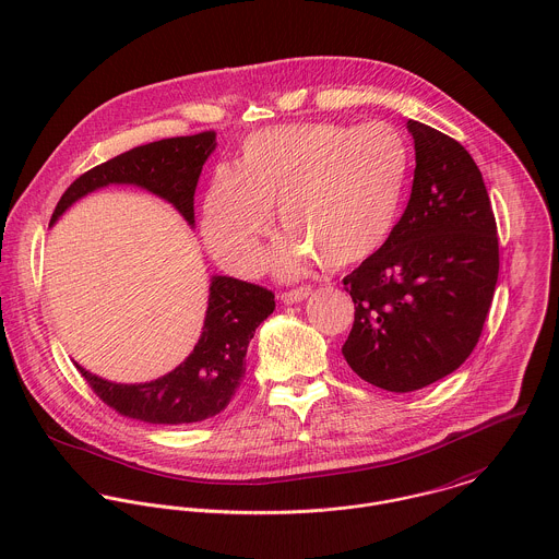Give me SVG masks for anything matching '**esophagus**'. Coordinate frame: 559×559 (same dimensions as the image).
I'll use <instances>...</instances> for the list:
<instances>
[{
  "mask_svg": "<svg viewBox=\"0 0 559 559\" xmlns=\"http://www.w3.org/2000/svg\"><path fill=\"white\" fill-rule=\"evenodd\" d=\"M311 287H298V289H292V292H285V294H281V300L285 302V305H296V302H302V300H307L309 296H311Z\"/></svg>",
  "mask_w": 559,
  "mask_h": 559,
  "instance_id": "1",
  "label": "esophagus"
}]
</instances>
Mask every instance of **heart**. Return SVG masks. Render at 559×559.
Segmentation results:
<instances>
[{
	"instance_id": "b5f03b06",
	"label": "heart",
	"mask_w": 559,
	"mask_h": 559,
	"mask_svg": "<svg viewBox=\"0 0 559 559\" xmlns=\"http://www.w3.org/2000/svg\"><path fill=\"white\" fill-rule=\"evenodd\" d=\"M411 173L406 135L384 122H289L248 135L235 168H218L201 201V235L224 267H263L272 207L287 233L270 252L278 276L320 261L356 265L378 252L397 223Z\"/></svg>"
}]
</instances>
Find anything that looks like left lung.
Segmentation results:
<instances>
[{
  "label": "left lung",
  "mask_w": 559,
  "mask_h": 559,
  "mask_svg": "<svg viewBox=\"0 0 559 559\" xmlns=\"http://www.w3.org/2000/svg\"><path fill=\"white\" fill-rule=\"evenodd\" d=\"M415 179L384 246L343 278L354 324L341 352L365 382L408 393L455 371L488 316L499 239L481 173L445 133L406 122Z\"/></svg>",
  "instance_id": "obj_1"
}]
</instances>
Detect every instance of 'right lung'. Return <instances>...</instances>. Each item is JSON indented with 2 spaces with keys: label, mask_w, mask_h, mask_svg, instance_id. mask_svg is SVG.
<instances>
[{
  "label": "right lung",
  "mask_w": 559,
  "mask_h": 559,
  "mask_svg": "<svg viewBox=\"0 0 559 559\" xmlns=\"http://www.w3.org/2000/svg\"><path fill=\"white\" fill-rule=\"evenodd\" d=\"M216 146V133L203 131L120 153L71 183L51 224L80 199L102 188L135 186L173 205L194 228V192ZM274 307V294L259 285L212 276L201 336L190 356L173 371L151 382L122 384L91 373L80 362L75 365L93 391L122 417L157 426L205 421L223 413L233 400L246 373L248 343Z\"/></svg>",
  "instance_id": "1"
}]
</instances>
